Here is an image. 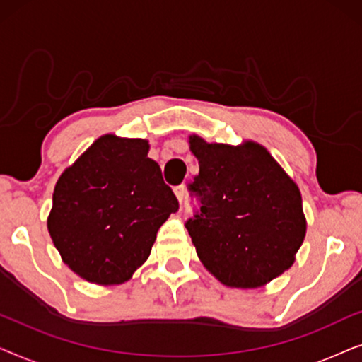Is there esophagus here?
I'll use <instances>...</instances> for the list:
<instances>
[{
  "label": "esophagus",
  "mask_w": 362,
  "mask_h": 362,
  "mask_svg": "<svg viewBox=\"0 0 362 362\" xmlns=\"http://www.w3.org/2000/svg\"><path fill=\"white\" fill-rule=\"evenodd\" d=\"M175 194L177 201H180V204H182V199H185V186H177L175 189Z\"/></svg>",
  "instance_id": "1"
}]
</instances>
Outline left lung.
Returning a JSON list of instances; mask_svg holds the SVG:
<instances>
[{
	"mask_svg": "<svg viewBox=\"0 0 362 362\" xmlns=\"http://www.w3.org/2000/svg\"><path fill=\"white\" fill-rule=\"evenodd\" d=\"M189 148L199 175L187 189L201 207L186 229L202 265L232 288H257L288 270L306 234L295 181L259 143L192 135Z\"/></svg>",
	"mask_w": 362,
	"mask_h": 362,
	"instance_id": "obj_1",
	"label": "left lung"
}]
</instances>
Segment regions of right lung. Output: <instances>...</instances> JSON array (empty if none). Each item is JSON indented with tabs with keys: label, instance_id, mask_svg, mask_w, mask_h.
<instances>
[{
	"label": "right lung",
	"instance_id": "1",
	"mask_svg": "<svg viewBox=\"0 0 362 362\" xmlns=\"http://www.w3.org/2000/svg\"><path fill=\"white\" fill-rule=\"evenodd\" d=\"M146 140L103 135L62 173L47 229L64 264L97 285L127 281L180 209Z\"/></svg>",
	"mask_w": 362,
	"mask_h": 362
}]
</instances>
